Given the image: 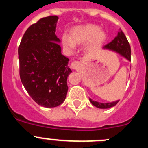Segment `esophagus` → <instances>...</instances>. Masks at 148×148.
I'll return each mask as SVG.
<instances>
[{"mask_svg": "<svg viewBox=\"0 0 148 148\" xmlns=\"http://www.w3.org/2000/svg\"><path fill=\"white\" fill-rule=\"evenodd\" d=\"M81 65V62L80 61H73V62L71 63V67L73 68V70H76L78 69Z\"/></svg>", "mask_w": 148, "mask_h": 148, "instance_id": "obj_1", "label": "esophagus"}]
</instances>
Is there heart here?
Returning a JSON list of instances; mask_svg holds the SVG:
<instances>
[{"mask_svg": "<svg viewBox=\"0 0 148 148\" xmlns=\"http://www.w3.org/2000/svg\"><path fill=\"white\" fill-rule=\"evenodd\" d=\"M106 39V34L95 24L77 26L70 30V35L64 34L61 36V44L68 51L75 49V44H86L87 48L93 50L99 47Z\"/></svg>", "mask_w": 148, "mask_h": 148, "instance_id": "b5f03b06", "label": "heart"}]
</instances>
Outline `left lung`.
<instances>
[{
  "instance_id": "left-lung-1",
  "label": "left lung",
  "mask_w": 148,
  "mask_h": 148,
  "mask_svg": "<svg viewBox=\"0 0 148 148\" xmlns=\"http://www.w3.org/2000/svg\"><path fill=\"white\" fill-rule=\"evenodd\" d=\"M106 49H112L113 51H116L121 56L127 58V60L130 61L131 60V49H130V45L128 42L126 36L125 35L124 32L121 29L119 30L118 35H116V38L113 39L111 42L108 44L104 47ZM90 101L93 104L95 107L101 109H107V108H112L113 106L116 105L119 101H113L110 103H100L95 101L92 100L90 99Z\"/></svg>"
}]
</instances>
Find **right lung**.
Here are the masks:
<instances>
[{
    "label": "right lung",
    "instance_id": "add662e5",
    "mask_svg": "<svg viewBox=\"0 0 148 148\" xmlns=\"http://www.w3.org/2000/svg\"><path fill=\"white\" fill-rule=\"evenodd\" d=\"M58 19L56 15L48 16L32 24L18 47L21 81L31 98L44 108L64 101L72 72L55 33Z\"/></svg>",
    "mask_w": 148,
    "mask_h": 148
}]
</instances>
